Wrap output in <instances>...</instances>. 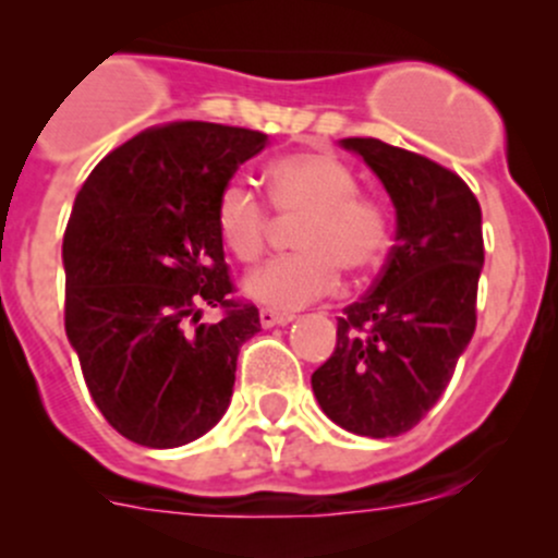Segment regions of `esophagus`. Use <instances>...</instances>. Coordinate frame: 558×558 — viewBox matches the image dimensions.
Returning <instances> with one entry per match:
<instances>
[{"label":"esophagus","mask_w":558,"mask_h":558,"mask_svg":"<svg viewBox=\"0 0 558 558\" xmlns=\"http://www.w3.org/2000/svg\"><path fill=\"white\" fill-rule=\"evenodd\" d=\"M258 320H262V326H278V324H289V320H294V315L291 313H278V311H269V307H262L258 311Z\"/></svg>","instance_id":"1"}]
</instances>
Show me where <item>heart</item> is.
<instances>
[{
	"mask_svg": "<svg viewBox=\"0 0 558 558\" xmlns=\"http://www.w3.org/2000/svg\"><path fill=\"white\" fill-rule=\"evenodd\" d=\"M269 202L283 221H302L300 253L247 275L245 294L278 313H294L335 291L340 269L362 275L378 267L391 243V213L378 196L359 191L351 165L324 150L280 156L269 167ZM272 207L234 178L216 202V229L240 262H256L275 232Z\"/></svg>",
	"mask_w": 558,
	"mask_h": 558,
	"instance_id": "heart-1",
	"label": "heart"
}]
</instances>
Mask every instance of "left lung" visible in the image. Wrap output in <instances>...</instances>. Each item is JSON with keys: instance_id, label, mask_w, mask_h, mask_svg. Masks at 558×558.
<instances>
[{"instance_id": "left-lung-1", "label": "left lung", "mask_w": 558, "mask_h": 558, "mask_svg": "<svg viewBox=\"0 0 558 558\" xmlns=\"http://www.w3.org/2000/svg\"><path fill=\"white\" fill-rule=\"evenodd\" d=\"M397 207V245L373 289L337 318L335 353L313 373L324 413L364 437L413 429L451 384L475 335L483 269L481 205L448 167L348 137Z\"/></svg>"}]
</instances>
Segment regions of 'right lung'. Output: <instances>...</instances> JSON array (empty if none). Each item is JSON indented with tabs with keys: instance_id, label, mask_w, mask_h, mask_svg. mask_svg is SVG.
<instances>
[{
	"instance_id": "add662e5",
	"label": "right lung",
	"mask_w": 558,
	"mask_h": 558,
	"mask_svg": "<svg viewBox=\"0 0 558 558\" xmlns=\"http://www.w3.org/2000/svg\"><path fill=\"white\" fill-rule=\"evenodd\" d=\"M267 134L172 121L105 156L75 196L64 329L107 424L148 448L205 435L229 408L238 353L258 329L234 300L216 202ZM205 306L222 318L202 325Z\"/></svg>"
}]
</instances>
